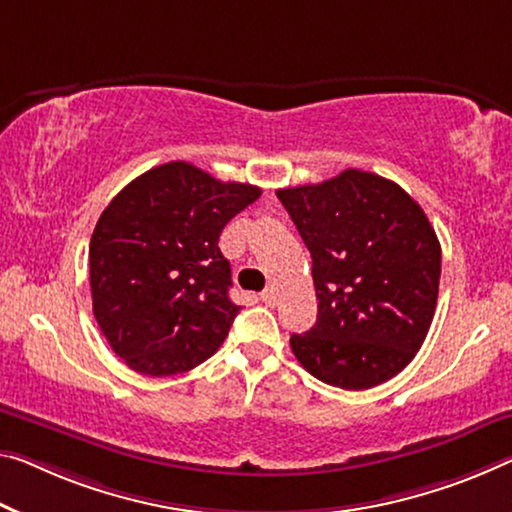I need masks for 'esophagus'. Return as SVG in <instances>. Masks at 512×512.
<instances>
[{"label": "esophagus", "mask_w": 512, "mask_h": 512, "mask_svg": "<svg viewBox=\"0 0 512 512\" xmlns=\"http://www.w3.org/2000/svg\"><path fill=\"white\" fill-rule=\"evenodd\" d=\"M261 300L267 304V306H277V302H279V297H277V288H265L263 293H261Z\"/></svg>", "instance_id": "obj_1"}]
</instances>
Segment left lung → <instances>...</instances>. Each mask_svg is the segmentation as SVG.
<instances>
[{
    "instance_id": "1",
    "label": "left lung",
    "mask_w": 512,
    "mask_h": 512,
    "mask_svg": "<svg viewBox=\"0 0 512 512\" xmlns=\"http://www.w3.org/2000/svg\"><path fill=\"white\" fill-rule=\"evenodd\" d=\"M313 258L318 320L290 336L297 361L348 391L391 380L416 357L435 316L442 247L403 187L345 169L277 190Z\"/></svg>"
}]
</instances>
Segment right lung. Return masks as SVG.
Returning a JSON list of instances; mask_svg holds the SVG:
<instances>
[{
    "label": "right lung",
    "instance_id": "obj_1",
    "mask_svg": "<svg viewBox=\"0 0 512 512\" xmlns=\"http://www.w3.org/2000/svg\"><path fill=\"white\" fill-rule=\"evenodd\" d=\"M261 187L222 183L190 162L132 180L102 210L89 245L93 316L132 371L169 377L217 352L238 316L222 229Z\"/></svg>",
    "mask_w": 512,
    "mask_h": 512
}]
</instances>
